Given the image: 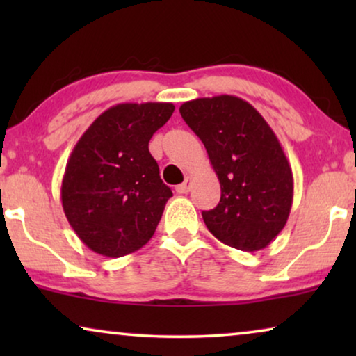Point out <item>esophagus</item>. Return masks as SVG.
I'll return each instance as SVG.
<instances>
[{
	"label": "esophagus",
	"instance_id": "34e87169",
	"mask_svg": "<svg viewBox=\"0 0 356 356\" xmlns=\"http://www.w3.org/2000/svg\"><path fill=\"white\" fill-rule=\"evenodd\" d=\"M189 189H191V178H184V181L177 186V193L178 194H188Z\"/></svg>",
	"mask_w": 356,
	"mask_h": 356
}]
</instances>
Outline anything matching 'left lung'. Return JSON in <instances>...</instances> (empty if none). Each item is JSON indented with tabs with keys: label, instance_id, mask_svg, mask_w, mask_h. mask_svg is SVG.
<instances>
[{
	"label": "left lung",
	"instance_id": "8db88e82",
	"mask_svg": "<svg viewBox=\"0 0 356 356\" xmlns=\"http://www.w3.org/2000/svg\"><path fill=\"white\" fill-rule=\"evenodd\" d=\"M179 113L202 140L220 181V202L202 212L209 232L236 250H264L285 227L293 202V175L274 131L235 95L184 102Z\"/></svg>",
	"mask_w": 356,
	"mask_h": 356
}]
</instances>
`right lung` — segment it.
<instances>
[{
  "label": "right lung",
  "instance_id": "obj_1",
  "mask_svg": "<svg viewBox=\"0 0 356 356\" xmlns=\"http://www.w3.org/2000/svg\"><path fill=\"white\" fill-rule=\"evenodd\" d=\"M173 110L165 102L115 105L72 149L61 183L63 211L97 254H131L154 236L173 193L160 178L149 140Z\"/></svg>",
  "mask_w": 356,
  "mask_h": 356
}]
</instances>
